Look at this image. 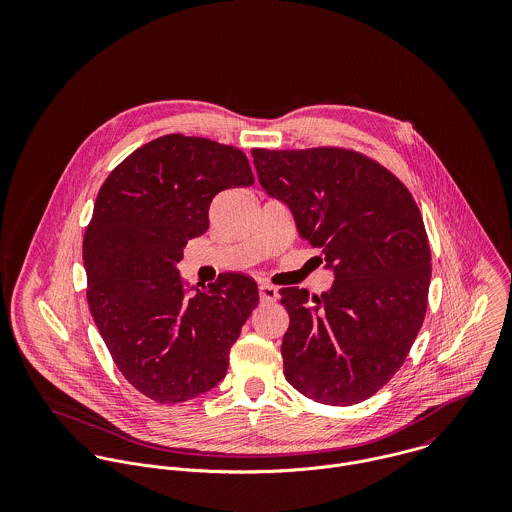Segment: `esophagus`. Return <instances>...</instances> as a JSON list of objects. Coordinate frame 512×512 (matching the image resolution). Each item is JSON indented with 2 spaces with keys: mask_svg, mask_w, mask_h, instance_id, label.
I'll list each match as a JSON object with an SVG mask.
<instances>
[{
  "mask_svg": "<svg viewBox=\"0 0 512 512\" xmlns=\"http://www.w3.org/2000/svg\"><path fill=\"white\" fill-rule=\"evenodd\" d=\"M258 293H260V301H262V303H272V301H276L278 295H280L278 288H274V286H270V284H260Z\"/></svg>",
  "mask_w": 512,
  "mask_h": 512,
  "instance_id": "1",
  "label": "esophagus"
}]
</instances>
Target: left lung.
Here are the masks:
<instances>
[{"label":"left lung","instance_id":"1","mask_svg":"<svg viewBox=\"0 0 512 512\" xmlns=\"http://www.w3.org/2000/svg\"><path fill=\"white\" fill-rule=\"evenodd\" d=\"M262 189L319 248L331 290L282 288L290 327L284 374L303 396L353 406L402 366L424 323L432 280L426 226L410 191L382 165L339 147L252 149Z\"/></svg>","mask_w":512,"mask_h":512}]
</instances>
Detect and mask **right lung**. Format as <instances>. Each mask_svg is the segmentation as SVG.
<instances>
[{
	"label": "right lung",
	"mask_w": 512,
	"mask_h": 512,
	"mask_svg": "<svg viewBox=\"0 0 512 512\" xmlns=\"http://www.w3.org/2000/svg\"><path fill=\"white\" fill-rule=\"evenodd\" d=\"M252 183L240 149L169 134L130 153L98 191L82 242L88 307L124 378L159 404L215 388L258 305L248 276L193 290L177 268L207 232L215 195Z\"/></svg>",
	"instance_id": "add662e5"
}]
</instances>
